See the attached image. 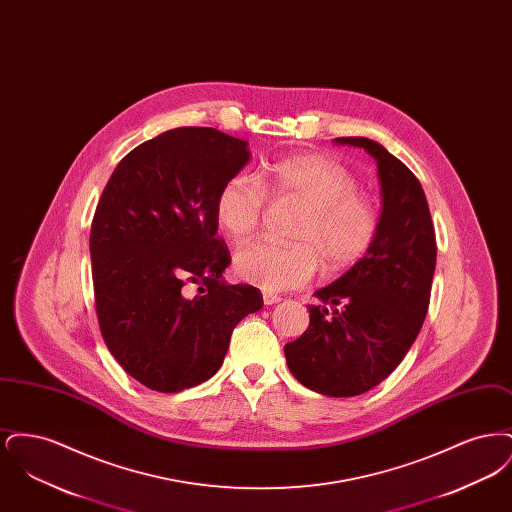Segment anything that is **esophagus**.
Instances as JSON below:
<instances>
[{
	"label": "esophagus",
	"mask_w": 512,
	"mask_h": 512,
	"mask_svg": "<svg viewBox=\"0 0 512 512\" xmlns=\"http://www.w3.org/2000/svg\"><path fill=\"white\" fill-rule=\"evenodd\" d=\"M263 301H265V305H274V303H280L282 301V297L280 295H276V293H263Z\"/></svg>",
	"instance_id": "1"
}]
</instances>
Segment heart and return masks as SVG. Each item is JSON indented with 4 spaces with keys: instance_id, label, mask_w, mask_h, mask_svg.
<instances>
[{
    "instance_id": "obj_1",
    "label": "heart",
    "mask_w": 512,
    "mask_h": 512,
    "mask_svg": "<svg viewBox=\"0 0 512 512\" xmlns=\"http://www.w3.org/2000/svg\"><path fill=\"white\" fill-rule=\"evenodd\" d=\"M263 186L236 174L220 186L215 220L234 242L251 238L263 220L267 195L290 197L305 205L293 222V244L255 242L236 253L234 267L245 282L284 292L305 286L318 265L341 272L357 265L380 230L376 203L357 192V178L340 161L322 153H295L274 159L263 169Z\"/></svg>"
}]
</instances>
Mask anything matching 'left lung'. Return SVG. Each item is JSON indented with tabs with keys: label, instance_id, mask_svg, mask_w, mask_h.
I'll return each instance as SVG.
<instances>
[{
	"label": "left lung",
	"instance_id": "obj_1",
	"mask_svg": "<svg viewBox=\"0 0 512 512\" xmlns=\"http://www.w3.org/2000/svg\"><path fill=\"white\" fill-rule=\"evenodd\" d=\"M374 157L382 213L376 242L330 286L315 292L309 328L284 353L305 388L330 397L372 390L405 359L428 313L436 232L418 178L374 140L336 138ZM333 305V311L325 309Z\"/></svg>",
	"mask_w": 512,
	"mask_h": 512
}]
</instances>
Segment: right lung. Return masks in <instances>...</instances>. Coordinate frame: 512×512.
I'll return each mask as SVG.
<instances>
[{"instance_id": "add662e5", "label": "right lung", "mask_w": 512, "mask_h": 512, "mask_svg": "<svg viewBox=\"0 0 512 512\" xmlns=\"http://www.w3.org/2000/svg\"><path fill=\"white\" fill-rule=\"evenodd\" d=\"M247 142L182 126L134 147L111 174L90 232L99 330L134 380L161 393L217 374L232 330L263 295L222 280L220 186L244 169Z\"/></svg>"}]
</instances>
